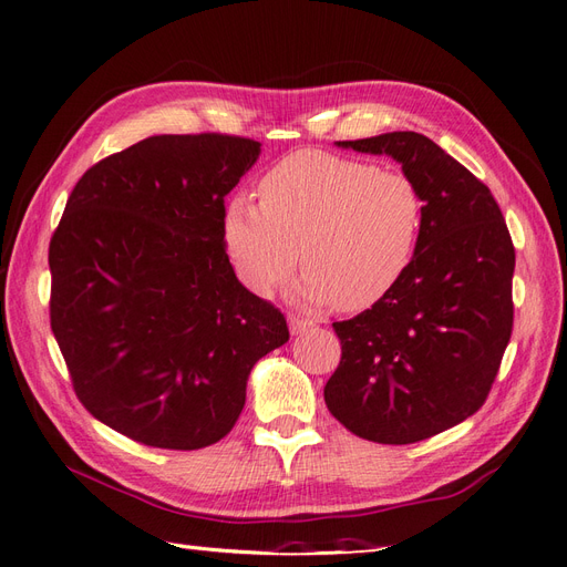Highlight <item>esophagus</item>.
Segmentation results:
<instances>
[{"instance_id":"esophagus-1","label":"esophagus","mask_w":567,"mask_h":567,"mask_svg":"<svg viewBox=\"0 0 567 567\" xmlns=\"http://www.w3.org/2000/svg\"><path fill=\"white\" fill-rule=\"evenodd\" d=\"M312 326V319H302V317H296V315H288V329L293 336L307 331Z\"/></svg>"}]
</instances>
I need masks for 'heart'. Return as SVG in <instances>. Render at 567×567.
<instances>
[{
  "instance_id": "b5f03b06",
  "label": "heart",
  "mask_w": 567,
  "mask_h": 567,
  "mask_svg": "<svg viewBox=\"0 0 567 567\" xmlns=\"http://www.w3.org/2000/svg\"><path fill=\"white\" fill-rule=\"evenodd\" d=\"M423 221L425 200L409 175L298 151L262 177L260 203L234 196L225 205L221 234L252 293H274L300 257L302 298L362 312L404 279Z\"/></svg>"
}]
</instances>
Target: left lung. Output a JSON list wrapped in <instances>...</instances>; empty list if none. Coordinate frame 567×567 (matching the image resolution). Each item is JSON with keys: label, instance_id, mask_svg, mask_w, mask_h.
<instances>
[{"label": "left lung", "instance_id": "1", "mask_svg": "<svg viewBox=\"0 0 567 567\" xmlns=\"http://www.w3.org/2000/svg\"><path fill=\"white\" fill-rule=\"evenodd\" d=\"M394 158L425 200L414 262L390 293L336 321L340 364L323 388L357 437L411 444L485 404L513 331L516 250L489 188L419 132L338 142Z\"/></svg>", "mask_w": 567, "mask_h": 567}]
</instances>
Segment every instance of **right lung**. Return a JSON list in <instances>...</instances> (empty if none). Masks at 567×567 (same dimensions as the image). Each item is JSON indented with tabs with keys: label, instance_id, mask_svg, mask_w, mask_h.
Masks as SVG:
<instances>
[{
	"label": "right lung",
	"instance_id": "right-lung-1",
	"mask_svg": "<svg viewBox=\"0 0 567 567\" xmlns=\"http://www.w3.org/2000/svg\"><path fill=\"white\" fill-rule=\"evenodd\" d=\"M260 156L229 134H158L75 184L49 244L51 331L78 400L146 447L225 437L284 315L236 279L225 196Z\"/></svg>",
	"mask_w": 567,
	"mask_h": 567
}]
</instances>
